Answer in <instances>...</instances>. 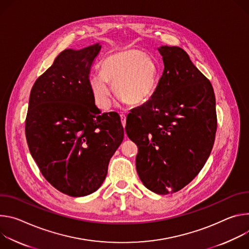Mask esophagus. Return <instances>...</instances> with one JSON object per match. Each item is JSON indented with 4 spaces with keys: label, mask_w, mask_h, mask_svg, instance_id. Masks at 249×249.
<instances>
[{
    "label": "esophagus",
    "mask_w": 249,
    "mask_h": 249,
    "mask_svg": "<svg viewBox=\"0 0 249 249\" xmlns=\"http://www.w3.org/2000/svg\"><path fill=\"white\" fill-rule=\"evenodd\" d=\"M121 121H122L123 126L124 127V126H125V123H126V116L124 115V114H122V115H121Z\"/></svg>",
    "instance_id": "34e87169"
}]
</instances>
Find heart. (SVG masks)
<instances>
[{
  "label": "heart",
  "instance_id": "heart-1",
  "mask_svg": "<svg viewBox=\"0 0 249 249\" xmlns=\"http://www.w3.org/2000/svg\"><path fill=\"white\" fill-rule=\"evenodd\" d=\"M158 81L157 62L142 51L128 49L108 55L103 62L102 73L91 75L89 84L97 107L107 110L112 105L110 85L121 101L142 106L152 98Z\"/></svg>",
  "mask_w": 249,
  "mask_h": 249
}]
</instances>
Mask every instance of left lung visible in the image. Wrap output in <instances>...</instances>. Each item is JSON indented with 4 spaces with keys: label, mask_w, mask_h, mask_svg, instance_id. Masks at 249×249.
Segmentation results:
<instances>
[{
    "label": "left lung",
    "mask_w": 249,
    "mask_h": 249,
    "mask_svg": "<svg viewBox=\"0 0 249 249\" xmlns=\"http://www.w3.org/2000/svg\"><path fill=\"white\" fill-rule=\"evenodd\" d=\"M164 70L152 98L131 110L125 132L139 147L136 170L159 195L175 193L207 162L215 137V98L211 82L178 46H160Z\"/></svg>",
    "instance_id": "1"
}]
</instances>
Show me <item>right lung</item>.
<instances>
[{
    "mask_svg": "<svg viewBox=\"0 0 249 249\" xmlns=\"http://www.w3.org/2000/svg\"><path fill=\"white\" fill-rule=\"evenodd\" d=\"M96 43L65 49L37 78L30 96L25 136L43 177L58 191L83 197L97 191L124 140L117 113L96 107L90 89Z\"/></svg>",
    "mask_w": 249,
    "mask_h": 249,
    "instance_id": "1",
    "label": "right lung"
}]
</instances>
